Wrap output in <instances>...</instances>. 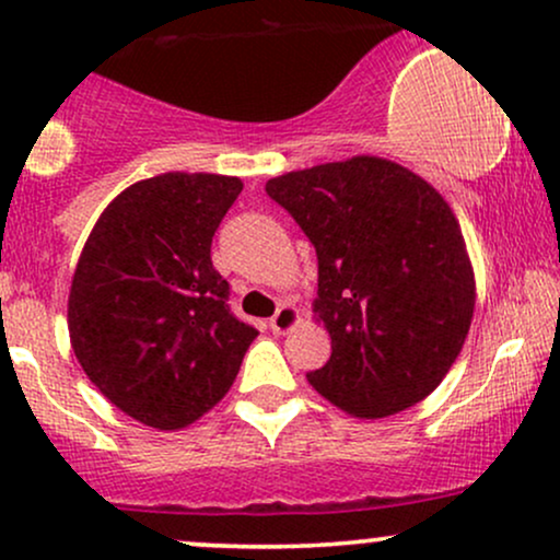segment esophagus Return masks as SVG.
Listing matches in <instances>:
<instances>
[{"label": "esophagus", "mask_w": 560, "mask_h": 560, "mask_svg": "<svg viewBox=\"0 0 560 560\" xmlns=\"http://www.w3.org/2000/svg\"><path fill=\"white\" fill-rule=\"evenodd\" d=\"M298 324H300V311L294 305H281L279 311H276V316L271 318V329L276 334L292 331Z\"/></svg>", "instance_id": "obj_1"}]
</instances>
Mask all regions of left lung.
I'll list each match as a JSON object with an SVG mask.
<instances>
[{
    "label": "left lung",
    "instance_id": "1",
    "mask_svg": "<svg viewBox=\"0 0 560 560\" xmlns=\"http://www.w3.org/2000/svg\"><path fill=\"white\" fill-rule=\"evenodd\" d=\"M318 258L313 316L331 358L307 382L355 419H387L440 387L471 329L477 281L460 223L419 173L355 155L266 184Z\"/></svg>",
    "mask_w": 560,
    "mask_h": 560
}]
</instances>
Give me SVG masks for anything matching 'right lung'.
I'll use <instances>...</instances> for the list:
<instances>
[{
	"instance_id": "obj_1",
	"label": "right lung",
	"mask_w": 560,
	"mask_h": 560,
	"mask_svg": "<svg viewBox=\"0 0 560 560\" xmlns=\"http://www.w3.org/2000/svg\"><path fill=\"white\" fill-rule=\"evenodd\" d=\"M242 178L171 171L120 191L96 218L68 294L70 347L126 416L176 432L226 397L258 329L229 311L210 260Z\"/></svg>"
}]
</instances>
